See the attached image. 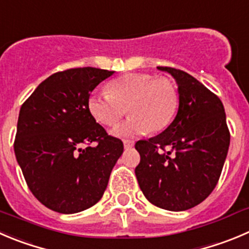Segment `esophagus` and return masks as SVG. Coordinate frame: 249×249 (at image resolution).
<instances>
[{
  "mask_svg": "<svg viewBox=\"0 0 249 249\" xmlns=\"http://www.w3.org/2000/svg\"><path fill=\"white\" fill-rule=\"evenodd\" d=\"M133 145H134L133 141H129V139H124V141H123V146H124V149H131Z\"/></svg>",
  "mask_w": 249,
  "mask_h": 249,
  "instance_id": "1",
  "label": "esophagus"
}]
</instances>
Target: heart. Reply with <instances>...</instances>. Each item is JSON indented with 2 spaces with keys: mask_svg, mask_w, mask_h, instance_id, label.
Returning <instances> with one entry per match:
<instances>
[{
  "mask_svg": "<svg viewBox=\"0 0 249 249\" xmlns=\"http://www.w3.org/2000/svg\"><path fill=\"white\" fill-rule=\"evenodd\" d=\"M178 106L176 87L166 78L149 73H128L108 83L107 93L88 98V110L104 126H113L126 107L131 116L112 129L117 137L160 132L171 123Z\"/></svg>",
  "mask_w": 249,
  "mask_h": 249,
  "instance_id": "obj_1",
  "label": "heart"
}]
</instances>
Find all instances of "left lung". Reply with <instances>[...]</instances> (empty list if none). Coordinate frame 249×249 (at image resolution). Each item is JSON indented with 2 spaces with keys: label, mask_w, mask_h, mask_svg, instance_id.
I'll return each instance as SVG.
<instances>
[{
  "label": "left lung",
  "mask_w": 249,
  "mask_h": 249,
  "mask_svg": "<svg viewBox=\"0 0 249 249\" xmlns=\"http://www.w3.org/2000/svg\"><path fill=\"white\" fill-rule=\"evenodd\" d=\"M158 70L176 80L178 111L164 132L136 143L141 155L136 176L151 204L183 212L202 203L216 186L230 132L221 100L199 80L176 68Z\"/></svg>",
  "instance_id": "left-lung-1"
}]
</instances>
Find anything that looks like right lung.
<instances>
[{
  "label": "right lung",
  "mask_w": 249,
  "mask_h": 249,
  "mask_svg": "<svg viewBox=\"0 0 249 249\" xmlns=\"http://www.w3.org/2000/svg\"><path fill=\"white\" fill-rule=\"evenodd\" d=\"M112 74L94 67L57 72L20 107L17 161L35 198L53 212L74 214L96 204L122 155L121 139L108 136L88 110L91 91Z\"/></svg>",
  "instance_id": "add662e5"
}]
</instances>
